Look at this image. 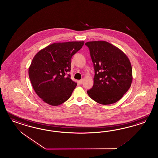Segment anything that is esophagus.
Returning a JSON list of instances; mask_svg holds the SVG:
<instances>
[{
  "instance_id": "1",
  "label": "esophagus",
  "mask_w": 158,
  "mask_h": 158,
  "mask_svg": "<svg viewBox=\"0 0 158 158\" xmlns=\"http://www.w3.org/2000/svg\"><path fill=\"white\" fill-rule=\"evenodd\" d=\"M83 81H84V79H81V80H80L79 81V83L81 85L83 83Z\"/></svg>"
}]
</instances>
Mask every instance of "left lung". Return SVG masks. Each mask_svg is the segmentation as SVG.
Instances as JSON below:
<instances>
[{"instance_id":"1","label":"left lung","mask_w":158,"mask_h":158,"mask_svg":"<svg viewBox=\"0 0 158 158\" xmlns=\"http://www.w3.org/2000/svg\"><path fill=\"white\" fill-rule=\"evenodd\" d=\"M89 48L95 75L87 93L97 102L109 105L118 101L129 89L133 80L129 59L119 48L105 41L85 43Z\"/></svg>"}]
</instances>
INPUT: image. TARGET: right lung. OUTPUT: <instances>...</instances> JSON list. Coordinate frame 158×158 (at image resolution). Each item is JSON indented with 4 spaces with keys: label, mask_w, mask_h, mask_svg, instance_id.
<instances>
[{
    "label": "right lung",
    "mask_w": 158,
    "mask_h": 158,
    "mask_svg": "<svg viewBox=\"0 0 158 158\" xmlns=\"http://www.w3.org/2000/svg\"><path fill=\"white\" fill-rule=\"evenodd\" d=\"M84 42L54 43L40 50L29 68V77L37 95L49 105L57 106L68 100L77 83L69 74L71 58Z\"/></svg>",
    "instance_id": "1"
}]
</instances>
